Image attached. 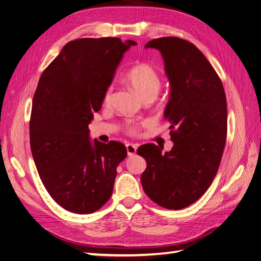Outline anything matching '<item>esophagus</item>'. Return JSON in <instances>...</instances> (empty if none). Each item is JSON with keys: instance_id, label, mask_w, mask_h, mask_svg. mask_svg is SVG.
Listing matches in <instances>:
<instances>
[{"instance_id": "34e87169", "label": "esophagus", "mask_w": 261, "mask_h": 261, "mask_svg": "<svg viewBox=\"0 0 261 261\" xmlns=\"http://www.w3.org/2000/svg\"><path fill=\"white\" fill-rule=\"evenodd\" d=\"M126 150H127V154L129 156L135 155V153L137 151V146L134 145V144H127V145H126Z\"/></svg>"}]
</instances>
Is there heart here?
I'll return each mask as SVG.
<instances>
[{"label":"heart","mask_w":261,"mask_h":261,"mask_svg":"<svg viewBox=\"0 0 261 261\" xmlns=\"http://www.w3.org/2000/svg\"><path fill=\"white\" fill-rule=\"evenodd\" d=\"M125 80L135 89L143 100H153L161 89V80L159 74L147 63H139V64L130 67L125 74ZM112 91L113 88L111 86L106 90L103 96L105 103H109L111 101ZM129 132L134 133L135 128L130 127Z\"/></svg>","instance_id":"1"}]
</instances>
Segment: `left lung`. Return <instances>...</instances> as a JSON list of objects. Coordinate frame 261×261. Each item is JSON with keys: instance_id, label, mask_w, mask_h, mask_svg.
<instances>
[{"instance_id": "left-lung-1", "label": "left lung", "mask_w": 261, "mask_h": 261, "mask_svg": "<svg viewBox=\"0 0 261 261\" xmlns=\"http://www.w3.org/2000/svg\"><path fill=\"white\" fill-rule=\"evenodd\" d=\"M146 48L159 50L171 85L164 117L171 123L172 150L141 146L147 168L141 185L147 196L167 209L191 206L216 177L225 147L226 98L222 82L202 52L177 37L153 39Z\"/></svg>"}]
</instances>
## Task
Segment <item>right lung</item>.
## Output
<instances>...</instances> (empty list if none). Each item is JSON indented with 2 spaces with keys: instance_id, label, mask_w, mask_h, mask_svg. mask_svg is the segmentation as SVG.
Returning a JSON list of instances; mask_svg holds the SVG:
<instances>
[{
  "instance_id": "obj_1",
  "label": "right lung",
  "mask_w": 261,
  "mask_h": 261,
  "mask_svg": "<svg viewBox=\"0 0 261 261\" xmlns=\"http://www.w3.org/2000/svg\"><path fill=\"white\" fill-rule=\"evenodd\" d=\"M135 44L112 37L69 41L39 80L29 123L31 153L46 191L70 212L88 215L103 206L127 155L118 141H90L88 125L123 54Z\"/></svg>"
}]
</instances>
